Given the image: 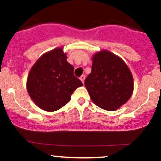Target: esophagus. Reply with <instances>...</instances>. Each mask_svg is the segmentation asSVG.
Segmentation results:
<instances>
[{
	"mask_svg": "<svg viewBox=\"0 0 161 161\" xmlns=\"http://www.w3.org/2000/svg\"><path fill=\"white\" fill-rule=\"evenodd\" d=\"M79 79H80V80L82 81V83H84V81H85V79H86V75H82L80 76V78H79Z\"/></svg>",
	"mask_w": 161,
	"mask_h": 161,
	"instance_id": "esophagus-1",
	"label": "esophagus"
}]
</instances>
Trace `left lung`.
Wrapping results in <instances>:
<instances>
[{"label": "left lung", "mask_w": 161, "mask_h": 161, "mask_svg": "<svg viewBox=\"0 0 161 161\" xmlns=\"http://www.w3.org/2000/svg\"><path fill=\"white\" fill-rule=\"evenodd\" d=\"M85 86L94 103L107 111L125 104L133 91V79L125 63L108 50L92 58V71L85 79Z\"/></svg>", "instance_id": "8db88e82"}]
</instances>
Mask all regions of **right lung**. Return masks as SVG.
<instances>
[{"label":"right lung","instance_id":"add662e5","mask_svg":"<svg viewBox=\"0 0 161 161\" xmlns=\"http://www.w3.org/2000/svg\"><path fill=\"white\" fill-rule=\"evenodd\" d=\"M61 48L43 54L32 66L27 79V91L41 109L55 111L70 101L82 82L74 75V67Z\"/></svg>","mask_w":161,"mask_h":161}]
</instances>
